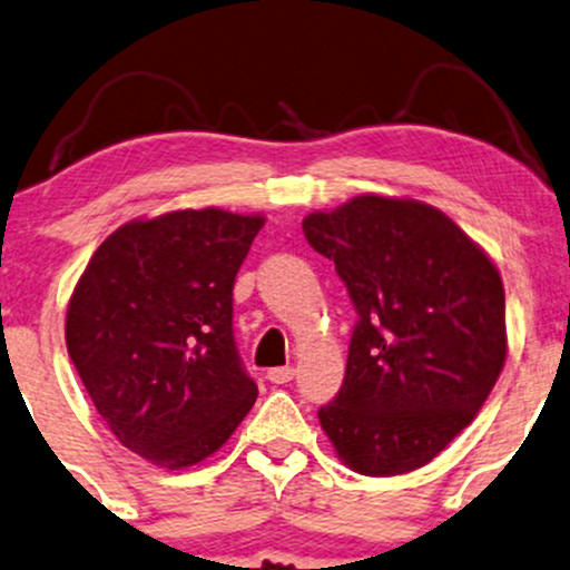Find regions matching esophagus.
Segmentation results:
<instances>
[{"label": "esophagus", "instance_id": "obj_1", "mask_svg": "<svg viewBox=\"0 0 570 570\" xmlns=\"http://www.w3.org/2000/svg\"><path fill=\"white\" fill-rule=\"evenodd\" d=\"M293 375H296V370L293 367H272L269 372H266V377H269V383H274V385L291 383Z\"/></svg>", "mask_w": 570, "mask_h": 570}]
</instances>
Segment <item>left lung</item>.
<instances>
[{"mask_svg":"<svg viewBox=\"0 0 570 570\" xmlns=\"http://www.w3.org/2000/svg\"><path fill=\"white\" fill-rule=\"evenodd\" d=\"M304 235L360 312L322 431L362 475L428 465L473 423L508 360L500 269L444 210L414 198L360 195L308 214Z\"/></svg>","mask_w":570,"mask_h":570,"instance_id":"8db88e82","label":"left lung"}]
</instances>
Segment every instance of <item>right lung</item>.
<instances>
[{"instance_id": "obj_1", "label": "right lung", "mask_w": 570, "mask_h": 570, "mask_svg": "<svg viewBox=\"0 0 570 570\" xmlns=\"http://www.w3.org/2000/svg\"><path fill=\"white\" fill-rule=\"evenodd\" d=\"M264 222L214 206L131 219L73 287L70 362L116 439L153 465H198L256 402L232 338V287Z\"/></svg>"}]
</instances>
